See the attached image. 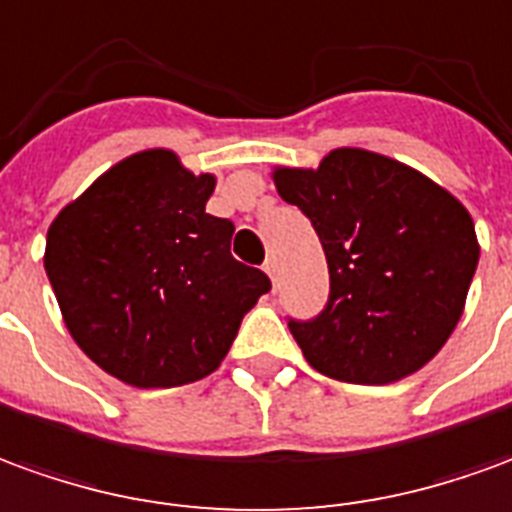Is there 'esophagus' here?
Returning a JSON list of instances; mask_svg holds the SVG:
<instances>
[{"instance_id":"obj_1","label":"esophagus","mask_w":512,"mask_h":512,"mask_svg":"<svg viewBox=\"0 0 512 512\" xmlns=\"http://www.w3.org/2000/svg\"><path fill=\"white\" fill-rule=\"evenodd\" d=\"M264 273L275 281V278H278V262H275V259H267V262H264Z\"/></svg>"}]
</instances>
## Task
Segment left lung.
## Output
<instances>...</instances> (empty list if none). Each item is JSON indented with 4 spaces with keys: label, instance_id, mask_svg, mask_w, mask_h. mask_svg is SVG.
Wrapping results in <instances>:
<instances>
[{
    "label": "left lung",
    "instance_id": "1",
    "mask_svg": "<svg viewBox=\"0 0 512 512\" xmlns=\"http://www.w3.org/2000/svg\"><path fill=\"white\" fill-rule=\"evenodd\" d=\"M328 262L317 317L286 325L317 372L383 386L422 369L455 331L480 248L471 215L402 162L336 148L317 170H275Z\"/></svg>",
    "mask_w": 512,
    "mask_h": 512
}]
</instances>
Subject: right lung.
Masks as SVG:
<instances>
[{"mask_svg": "<svg viewBox=\"0 0 512 512\" xmlns=\"http://www.w3.org/2000/svg\"><path fill=\"white\" fill-rule=\"evenodd\" d=\"M215 179L170 151L123 159L57 215L46 275L74 342L140 389L206 378L270 278L231 256L234 223L206 212Z\"/></svg>", "mask_w": 512, "mask_h": 512, "instance_id": "obj_1", "label": "right lung"}]
</instances>
